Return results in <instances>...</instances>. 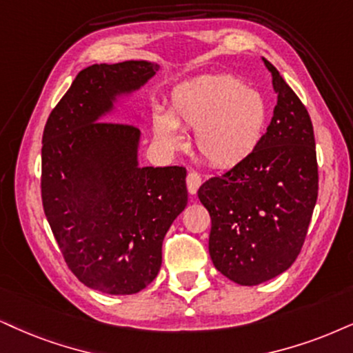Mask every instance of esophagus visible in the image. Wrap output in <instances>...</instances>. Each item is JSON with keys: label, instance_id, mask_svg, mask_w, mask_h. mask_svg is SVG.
Returning a JSON list of instances; mask_svg holds the SVG:
<instances>
[{"label": "esophagus", "instance_id": "34e87169", "mask_svg": "<svg viewBox=\"0 0 353 353\" xmlns=\"http://www.w3.org/2000/svg\"><path fill=\"white\" fill-rule=\"evenodd\" d=\"M200 185H202V177H200V174L195 171H190L187 174V190H189L190 195L197 194Z\"/></svg>", "mask_w": 353, "mask_h": 353}]
</instances>
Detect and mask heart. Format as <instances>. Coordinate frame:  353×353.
<instances>
[{
  "mask_svg": "<svg viewBox=\"0 0 353 353\" xmlns=\"http://www.w3.org/2000/svg\"><path fill=\"white\" fill-rule=\"evenodd\" d=\"M269 102L257 89L231 74H207L172 91L169 114L156 110L154 133L169 148L184 141L179 125L195 128V146L215 168L246 161L269 125Z\"/></svg>",
  "mask_w": 353,
  "mask_h": 353,
  "instance_id": "heart-1",
  "label": "heart"
}]
</instances>
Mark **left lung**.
Masks as SVG:
<instances>
[{
  "label": "left lung",
  "instance_id": "8db88e82",
  "mask_svg": "<svg viewBox=\"0 0 353 353\" xmlns=\"http://www.w3.org/2000/svg\"><path fill=\"white\" fill-rule=\"evenodd\" d=\"M276 105L257 150L199 199L212 218L213 265L239 285H259L292 267L305 243L318 199L313 123L306 107L265 58Z\"/></svg>",
  "mask_w": 353,
  "mask_h": 353
}]
</instances>
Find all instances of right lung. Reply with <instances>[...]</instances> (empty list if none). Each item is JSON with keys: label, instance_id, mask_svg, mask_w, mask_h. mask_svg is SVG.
Here are the masks:
<instances>
[{"label": "right lung", "instance_id": "add662e5", "mask_svg": "<svg viewBox=\"0 0 353 353\" xmlns=\"http://www.w3.org/2000/svg\"><path fill=\"white\" fill-rule=\"evenodd\" d=\"M159 65L128 60L79 71L42 137V203L70 270L109 295H132L161 269L163 239L187 205L185 168H141V132L102 122Z\"/></svg>", "mask_w": 353, "mask_h": 353}]
</instances>
